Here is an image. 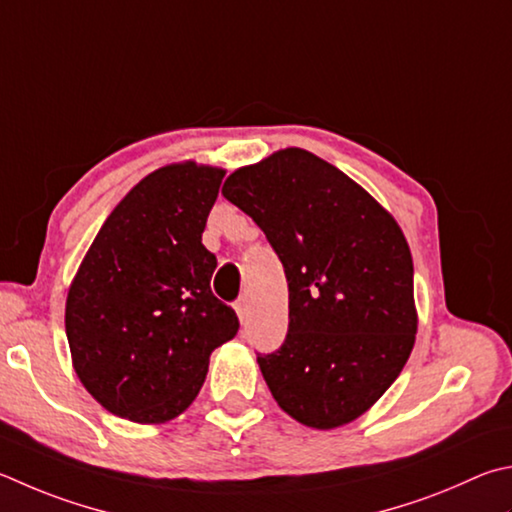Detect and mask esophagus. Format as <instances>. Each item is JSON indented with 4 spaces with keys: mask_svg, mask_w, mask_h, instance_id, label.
Wrapping results in <instances>:
<instances>
[{
    "mask_svg": "<svg viewBox=\"0 0 512 512\" xmlns=\"http://www.w3.org/2000/svg\"><path fill=\"white\" fill-rule=\"evenodd\" d=\"M235 311L239 315L241 324H246L248 322V300H246V297H239V300L235 302Z\"/></svg>",
    "mask_w": 512,
    "mask_h": 512,
    "instance_id": "1",
    "label": "esophagus"
}]
</instances>
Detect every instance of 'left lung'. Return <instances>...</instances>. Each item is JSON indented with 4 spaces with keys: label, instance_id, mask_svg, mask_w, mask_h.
Masks as SVG:
<instances>
[{
    "label": "left lung",
    "instance_id": "left-lung-1",
    "mask_svg": "<svg viewBox=\"0 0 512 512\" xmlns=\"http://www.w3.org/2000/svg\"><path fill=\"white\" fill-rule=\"evenodd\" d=\"M221 192L284 266L288 333L280 349L257 353L277 405L315 430L365 414L416 336L412 255L394 217L300 147L232 172Z\"/></svg>",
    "mask_w": 512,
    "mask_h": 512
}]
</instances>
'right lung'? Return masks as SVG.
<instances>
[{
	"label": "right lung",
	"instance_id": "right-lung-1",
	"mask_svg": "<svg viewBox=\"0 0 512 512\" xmlns=\"http://www.w3.org/2000/svg\"><path fill=\"white\" fill-rule=\"evenodd\" d=\"M224 174L192 161L147 174L82 259L64 324L80 383L111 414L179 416L210 353L237 336V313L210 288L217 257L201 244Z\"/></svg>",
	"mask_w": 512,
	"mask_h": 512
}]
</instances>
